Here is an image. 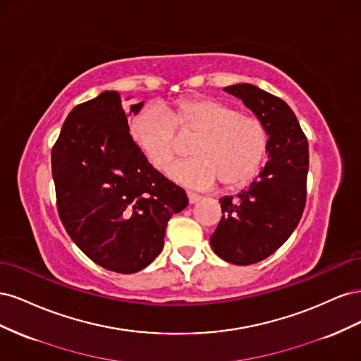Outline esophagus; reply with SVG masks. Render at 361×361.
Instances as JSON below:
<instances>
[{
  "instance_id": "obj_1",
  "label": "esophagus",
  "mask_w": 361,
  "mask_h": 361,
  "mask_svg": "<svg viewBox=\"0 0 361 361\" xmlns=\"http://www.w3.org/2000/svg\"><path fill=\"white\" fill-rule=\"evenodd\" d=\"M200 199H202L200 195H197V194H192V192H188V202H190V204L197 203Z\"/></svg>"
}]
</instances>
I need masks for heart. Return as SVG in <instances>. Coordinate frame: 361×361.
Returning <instances> with one entry per match:
<instances>
[{
  "mask_svg": "<svg viewBox=\"0 0 361 361\" xmlns=\"http://www.w3.org/2000/svg\"><path fill=\"white\" fill-rule=\"evenodd\" d=\"M180 135L197 134L194 157L170 170V178L192 190L238 188L253 179L264 162L268 134L260 120L241 116L214 97H191L173 105H149L134 116L130 138L152 167L166 170L180 152Z\"/></svg>",
  "mask_w": 361,
  "mask_h": 361,
  "instance_id": "1",
  "label": "heart"
}]
</instances>
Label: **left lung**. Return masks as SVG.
<instances>
[{
	"label": "left lung",
	"instance_id": "1",
	"mask_svg": "<svg viewBox=\"0 0 361 361\" xmlns=\"http://www.w3.org/2000/svg\"><path fill=\"white\" fill-rule=\"evenodd\" d=\"M255 113L268 134V161L259 176L236 197L220 200L223 216L211 235L216 256L251 265L288 241L305 206L309 145L297 117L280 97L253 84L224 87Z\"/></svg>",
	"mask_w": 361,
	"mask_h": 361
}]
</instances>
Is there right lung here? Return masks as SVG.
Listing matches in <instances>:
<instances>
[{
    "mask_svg": "<svg viewBox=\"0 0 361 361\" xmlns=\"http://www.w3.org/2000/svg\"><path fill=\"white\" fill-rule=\"evenodd\" d=\"M117 92L76 105L52 147L60 220L94 264L120 274L150 265L162 251L170 216L188 204L185 191L155 170L129 135Z\"/></svg>",
    "mask_w": 361,
    "mask_h": 361,
    "instance_id": "obj_1",
    "label": "right lung"
}]
</instances>
